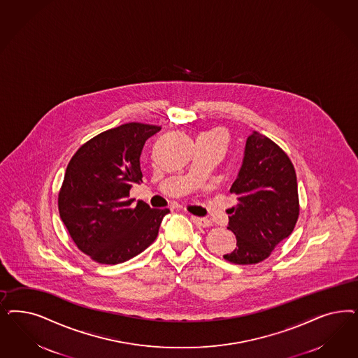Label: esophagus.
I'll return each mask as SVG.
<instances>
[{
	"instance_id": "esophagus-1",
	"label": "esophagus",
	"mask_w": 358,
	"mask_h": 358,
	"mask_svg": "<svg viewBox=\"0 0 358 358\" xmlns=\"http://www.w3.org/2000/svg\"><path fill=\"white\" fill-rule=\"evenodd\" d=\"M191 220H192L195 224H197L199 227H203V228H207V227H210V225H212V222H210L208 219H204V217L191 216Z\"/></svg>"
}]
</instances>
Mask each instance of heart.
<instances>
[{
  "mask_svg": "<svg viewBox=\"0 0 358 358\" xmlns=\"http://www.w3.org/2000/svg\"><path fill=\"white\" fill-rule=\"evenodd\" d=\"M201 137L217 139V141H220V142H221V143H224V145H225V142H227V136H225V133H224L222 130H212V131L204 133Z\"/></svg>",
  "mask_w": 358,
  "mask_h": 358,
  "instance_id": "obj_1",
  "label": "heart"
}]
</instances>
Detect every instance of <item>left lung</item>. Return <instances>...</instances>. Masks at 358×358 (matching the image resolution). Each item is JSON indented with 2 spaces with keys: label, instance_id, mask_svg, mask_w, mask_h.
Returning <instances> with one entry per match:
<instances>
[{
  "label": "left lung",
  "instance_id": "8db88e82",
  "mask_svg": "<svg viewBox=\"0 0 358 358\" xmlns=\"http://www.w3.org/2000/svg\"><path fill=\"white\" fill-rule=\"evenodd\" d=\"M231 194L237 204L228 210V229L234 233L237 248L224 258L236 265L258 264L289 237L299 216L296 173L287 154L253 131Z\"/></svg>",
  "mask_w": 358,
  "mask_h": 358
}]
</instances>
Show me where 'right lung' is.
Listing matches in <instances>:
<instances>
[{
  "mask_svg": "<svg viewBox=\"0 0 358 358\" xmlns=\"http://www.w3.org/2000/svg\"><path fill=\"white\" fill-rule=\"evenodd\" d=\"M159 127L130 122L84 143L69 161L58 197L59 215L83 253L115 265L142 253L170 209L150 208L129 192L142 182L139 157Z\"/></svg>",
  "mask_w": 358,
  "mask_h": 358,
  "instance_id": "add662e5",
  "label": "right lung"
}]
</instances>
